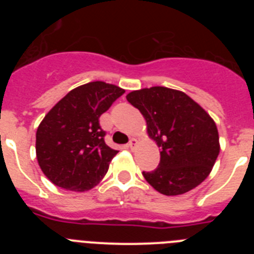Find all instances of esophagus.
Returning a JSON list of instances; mask_svg holds the SVG:
<instances>
[{
	"mask_svg": "<svg viewBox=\"0 0 254 254\" xmlns=\"http://www.w3.org/2000/svg\"><path fill=\"white\" fill-rule=\"evenodd\" d=\"M137 145H138V142H137V140H136V138H131V140H129V142H128L129 149H134V147L137 146Z\"/></svg>",
	"mask_w": 254,
	"mask_h": 254,
	"instance_id": "obj_1",
	"label": "esophagus"
}]
</instances>
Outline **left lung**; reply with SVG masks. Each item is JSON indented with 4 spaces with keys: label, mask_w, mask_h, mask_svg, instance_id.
Masks as SVG:
<instances>
[{
    "label": "left lung",
    "mask_w": 254,
    "mask_h": 254,
    "mask_svg": "<svg viewBox=\"0 0 254 254\" xmlns=\"http://www.w3.org/2000/svg\"><path fill=\"white\" fill-rule=\"evenodd\" d=\"M146 121L147 134L160 147V163L143 177L165 196H178L201 185L220 152L215 121L186 93L164 86L126 95Z\"/></svg>",
    "instance_id": "1"
}]
</instances>
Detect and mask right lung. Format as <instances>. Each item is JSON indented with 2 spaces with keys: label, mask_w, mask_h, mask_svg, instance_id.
<instances>
[{
  "label": "right lung",
  "mask_w": 254,
  "mask_h": 254,
  "mask_svg": "<svg viewBox=\"0 0 254 254\" xmlns=\"http://www.w3.org/2000/svg\"><path fill=\"white\" fill-rule=\"evenodd\" d=\"M125 93L104 81L77 86L46 114L35 152L44 176L57 187L85 192L99 185L117 150L105 143L99 117Z\"/></svg>",
  "instance_id": "right-lung-1"
}]
</instances>
